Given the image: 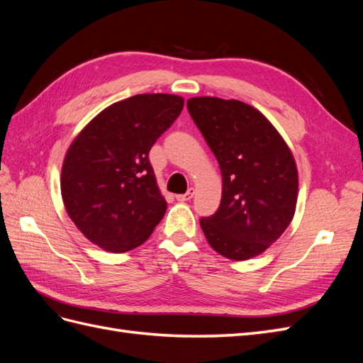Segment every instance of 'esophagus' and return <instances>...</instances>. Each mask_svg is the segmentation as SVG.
Returning a JSON list of instances; mask_svg holds the SVG:
<instances>
[{"mask_svg":"<svg viewBox=\"0 0 363 363\" xmlns=\"http://www.w3.org/2000/svg\"><path fill=\"white\" fill-rule=\"evenodd\" d=\"M194 194H195V189L194 188H191L188 192L186 194H182V195H175V199H177V201H182V203H184V201H189L192 196H194Z\"/></svg>","mask_w":363,"mask_h":363,"instance_id":"esophagus-1","label":"esophagus"}]
</instances>
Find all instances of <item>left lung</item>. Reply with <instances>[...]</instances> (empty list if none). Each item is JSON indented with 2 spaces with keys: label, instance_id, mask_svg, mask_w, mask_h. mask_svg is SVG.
Masks as SVG:
<instances>
[{
  "label": "left lung",
  "instance_id": "obj_1",
  "mask_svg": "<svg viewBox=\"0 0 363 363\" xmlns=\"http://www.w3.org/2000/svg\"><path fill=\"white\" fill-rule=\"evenodd\" d=\"M188 111L223 175L221 204L200 219L211 247L232 260L262 255L291 224L298 171L279 131L257 108L238 100L195 96Z\"/></svg>",
  "mask_w": 363,
  "mask_h": 363
}]
</instances>
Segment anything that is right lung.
I'll return each instance as SVG.
<instances>
[{"label": "right lung", "mask_w": 363, "mask_h": 363, "mask_svg": "<svg viewBox=\"0 0 363 363\" xmlns=\"http://www.w3.org/2000/svg\"><path fill=\"white\" fill-rule=\"evenodd\" d=\"M183 98L139 94L106 107L69 145L60 191L92 244L125 252L144 244L167 212L148 155L183 111Z\"/></svg>", "instance_id": "right-lung-1"}]
</instances>
